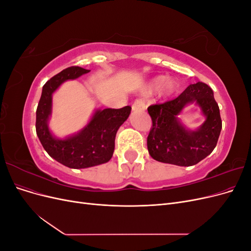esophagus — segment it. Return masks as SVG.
<instances>
[{
	"label": "esophagus",
	"instance_id": "esophagus-1",
	"mask_svg": "<svg viewBox=\"0 0 251 251\" xmlns=\"http://www.w3.org/2000/svg\"><path fill=\"white\" fill-rule=\"evenodd\" d=\"M132 110L135 111H144L146 110V103H144L143 100H135V102L132 105Z\"/></svg>",
	"mask_w": 251,
	"mask_h": 251
}]
</instances>
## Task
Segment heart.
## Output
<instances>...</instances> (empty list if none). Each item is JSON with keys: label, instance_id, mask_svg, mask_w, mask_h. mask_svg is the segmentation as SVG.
<instances>
[{"label": "heart", "instance_id": "1", "mask_svg": "<svg viewBox=\"0 0 251 251\" xmlns=\"http://www.w3.org/2000/svg\"><path fill=\"white\" fill-rule=\"evenodd\" d=\"M158 89L160 96L169 97L176 91L177 82L171 77L163 78L162 76H157L147 83L146 87L142 89V92L144 94H151Z\"/></svg>", "mask_w": 251, "mask_h": 251}]
</instances>
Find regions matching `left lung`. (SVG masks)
<instances>
[{"label": "left lung", "mask_w": 251, "mask_h": 251, "mask_svg": "<svg viewBox=\"0 0 251 251\" xmlns=\"http://www.w3.org/2000/svg\"><path fill=\"white\" fill-rule=\"evenodd\" d=\"M195 103L205 117L196 130H189L177 116L188 104ZM153 127L148 136L151 157L163 163L195 165L206 158L217 146L222 128L220 110L214 92L206 83L189 85L173 100L148 108Z\"/></svg>", "instance_id": "1"}]
</instances>
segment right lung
Listing matches in <instances>:
<instances>
[{"instance_id":"add662e5","label":"right lung","mask_w":251,"mask_h":251,"mask_svg":"<svg viewBox=\"0 0 251 251\" xmlns=\"http://www.w3.org/2000/svg\"><path fill=\"white\" fill-rule=\"evenodd\" d=\"M90 70L70 67L45 83L36 109L35 128L43 148L50 157L70 169H87L108 162L115 149V137L120 126L130 116L132 108L96 109L89 123L77 133L58 138L49 128L52 114V95L67 80L80 77Z\"/></svg>"}]
</instances>
